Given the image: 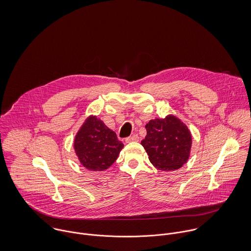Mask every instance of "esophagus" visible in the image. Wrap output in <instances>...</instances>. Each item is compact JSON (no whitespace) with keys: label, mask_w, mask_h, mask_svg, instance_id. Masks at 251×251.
<instances>
[{"label":"esophagus","mask_w":251,"mask_h":251,"mask_svg":"<svg viewBox=\"0 0 251 251\" xmlns=\"http://www.w3.org/2000/svg\"><path fill=\"white\" fill-rule=\"evenodd\" d=\"M137 141H139V137H138V135H137V134H133V135H131V136H129V137H126V143H130V142H137Z\"/></svg>","instance_id":"1"}]
</instances>
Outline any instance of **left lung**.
Here are the masks:
<instances>
[{
    "mask_svg": "<svg viewBox=\"0 0 251 251\" xmlns=\"http://www.w3.org/2000/svg\"><path fill=\"white\" fill-rule=\"evenodd\" d=\"M147 135L142 140L151 163L159 170L173 171L188 159L191 134L187 126L173 115L155 119L146 125Z\"/></svg>",
    "mask_w": 251,
    "mask_h": 251,
    "instance_id": "obj_1",
    "label": "left lung"
}]
</instances>
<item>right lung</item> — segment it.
<instances>
[{
    "mask_svg": "<svg viewBox=\"0 0 251 251\" xmlns=\"http://www.w3.org/2000/svg\"><path fill=\"white\" fill-rule=\"evenodd\" d=\"M124 144L102 121L90 116L74 139V150L81 164L91 171H104L118 158Z\"/></svg>",
    "mask_w": 251,
    "mask_h": 251,
    "instance_id": "add662e5",
    "label": "right lung"
}]
</instances>
